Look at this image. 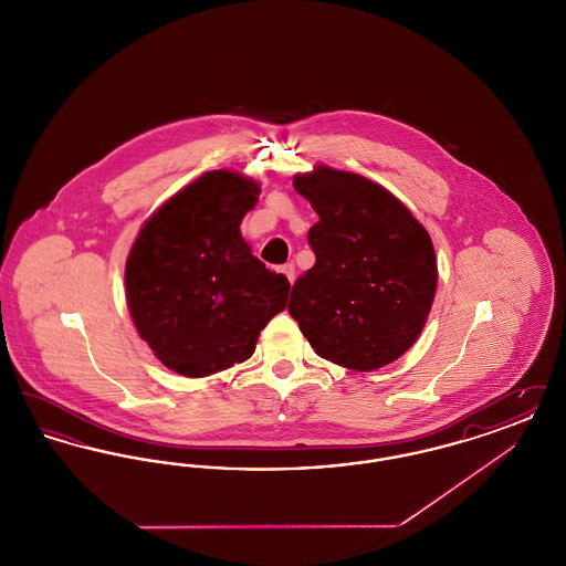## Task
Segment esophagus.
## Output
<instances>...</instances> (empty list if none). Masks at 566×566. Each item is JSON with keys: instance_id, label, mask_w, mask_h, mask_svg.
I'll use <instances>...</instances> for the list:
<instances>
[{"instance_id": "1", "label": "esophagus", "mask_w": 566, "mask_h": 566, "mask_svg": "<svg viewBox=\"0 0 566 566\" xmlns=\"http://www.w3.org/2000/svg\"><path fill=\"white\" fill-rule=\"evenodd\" d=\"M282 273H284V275H286V280H289V282H291V284H293V282H295V265H293V263H289V265H284V268H282Z\"/></svg>"}]
</instances>
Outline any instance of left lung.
<instances>
[{
    "mask_svg": "<svg viewBox=\"0 0 566 566\" xmlns=\"http://www.w3.org/2000/svg\"><path fill=\"white\" fill-rule=\"evenodd\" d=\"M293 185L321 220L307 233L316 263L293 286L291 316L316 354L339 367L395 363L420 337L437 291L429 231L360 174L316 165Z\"/></svg>",
    "mask_w": 566,
    "mask_h": 566,
    "instance_id": "1",
    "label": "left lung"
}]
</instances>
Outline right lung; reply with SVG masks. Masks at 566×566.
Returning a JSON list of instances; mask_svg holds the SVG:
<instances>
[{"label": "right lung", "instance_id": "obj_1", "mask_svg": "<svg viewBox=\"0 0 566 566\" xmlns=\"http://www.w3.org/2000/svg\"><path fill=\"white\" fill-rule=\"evenodd\" d=\"M261 185L214 169L169 197L129 250L125 295L139 337L185 377L224 371L252 356L261 331L286 307L291 284L240 231Z\"/></svg>", "mask_w": 566, "mask_h": 566}]
</instances>
